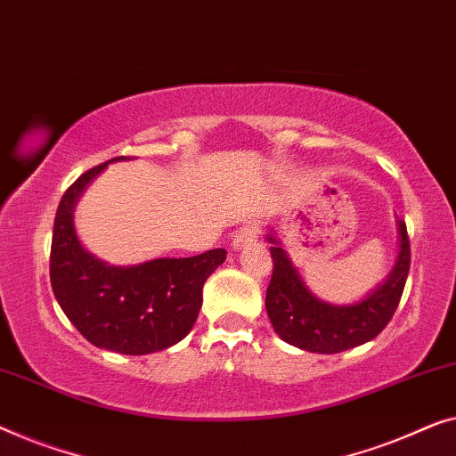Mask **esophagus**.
I'll list each match as a JSON object with an SVG mask.
<instances>
[{
	"label": "esophagus",
	"instance_id": "obj_1",
	"mask_svg": "<svg viewBox=\"0 0 456 456\" xmlns=\"http://www.w3.org/2000/svg\"><path fill=\"white\" fill-rule=\"evenodd\" d=\"M258 233H260L258 223L254 221L243 223V225L235 231L233 241H231V249H233V252H243V249L254 246L256 240H258Z\"/></svg>",
	"mask_w": 456,
	"mask_h": 456
}]
</instances>
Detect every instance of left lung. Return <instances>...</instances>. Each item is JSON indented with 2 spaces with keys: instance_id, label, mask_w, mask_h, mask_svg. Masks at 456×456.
Returning a JSON list of instances; mask_svg holds the SVG:
<instances>
[{
  "instance_id": "1",
  "label": "left lung",
  "mask_w": 456,
  "mask_h": 456,
  "mask_svg": "<svg viewBox=\"0 0 456 456\" xmlns=\"http://www.w3.org/2000/svg\"><path fill=\"white\" fill-rule=\"evenodd\" d=\"M396 225L399 254L387 279L363 299L343 305L318 299L307 289L277 231L271 229L266 241L274 266L266 289V312L274 332L285 343L312 354H341L380 335L399 305L411 265L405 221L396 219Z\"/></svg>"
}]
</instances>
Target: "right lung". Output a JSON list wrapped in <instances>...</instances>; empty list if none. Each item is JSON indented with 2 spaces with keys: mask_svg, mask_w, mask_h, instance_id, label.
Returning <instances> with one entry per match:
<instances>
[{
  "mask_svg": "<svg viewBox=\"0 0 456 456\" xmlns=\"http://www.w3.org/2000/svg\"><path fill=\"white\" fill-rule=\"evenodd\" d=\"M118 157L82 173L61 196L51 240V287L57 304L94 347L149 355L182 341L202 305V287L227 258L223 248L190 258L107 265L82 246L74 208L88 183Z\"/></svg>",
  "mask_w": 456,
  "mask_h": 456,
  "instance_id": "right-lung-1",
  "label": "right lung"
}]
</instances>
